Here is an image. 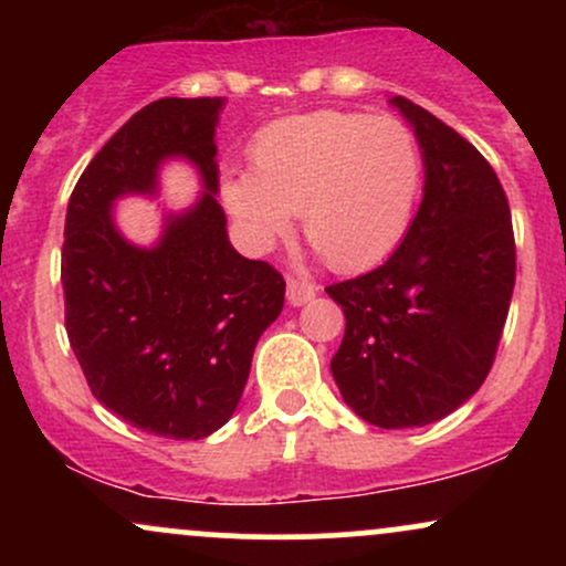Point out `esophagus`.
Returning a JSON list of instances; mask_svg holds the SVG:
<instances>
[{
  "instance_id": "34e87169",
  "label": "esophagus",
  "mask_w": 566,
  "mask_h": 566,
  "mask_svg": "<svg viewBox=\"0 0 566 566\" xmlns=\"http://www.w3.org/2000/svg\"><path fill=\"white\" fill-rule=\"evenodd\" d=\"M314 295H316V292H314V287H311V284L297 282V279H290V282H287V301H290V305H305Z\"/></svg>"
}]
</instances>
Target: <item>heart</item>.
<instances>
[{"mask_svg":"<svg viewBox=\"0 0 566 566\" xmlns=\"http://www.w3.org/2000/svg\"><path fill=\"white\" fill-rule=\"evenodd\" d=\"M252 170L220 175V199L252 252H265L301 212L305 239L335 271L388 258L412 223L423 159L391 116L314 112L263 127Z\"/></svg>","mask_w":566,"mask_h":566,"instance_id":"1","label":"heart"}]
</instances>
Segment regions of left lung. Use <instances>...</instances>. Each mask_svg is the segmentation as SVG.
<instances>
[{
    "label": "left lung",
    "instance_id": "left-lung-1",
    "mask_svg": "<svg viewBox=\"0 0 566 566\" xmlns=\"http://www.w3.org/2000/svg\"><path fill=\"white\" fill-rule=\"evenodd\" d=\"M388 103L420 146L423 201L386 263L327 295L346 314L329 365L343 401L396 431L437 423L479 391L509 316L516 244L482 154L407 97Z\"/></svg>",
    "mask_w": 566,
    "mask_h": 566
}]
</instances>
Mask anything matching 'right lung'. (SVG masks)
<instances>
[{
  "mask_svg": "<svg viewBox=\"0 0 566 566\" xmlns=\"http://www.w3.org/2000/svg\"><path fill=\"white\" fill-rule=\"evenodd\" d=\"M226 97L148 103L95 154L69 199L61 282L66 333L90 391L129 426L197 441L229 423L258 340L284 305V279L229 242L218 205L216 127ZM167 160L202 191L163 211L154 245L115 226V201L158 196Z\"/></svg>",
  "mask_w": 566,
  "mask_h": 566,
  "instance_id": "right-lung-1",
  "label": "right lung"
}]
</instances>
